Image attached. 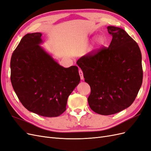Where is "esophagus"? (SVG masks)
I'll return each mask as SVG.
<instances>
[{
	"mask_svg": "<svg viewBox=\"0 0 151 151\" xmlns=\"http://www.w3.org/2000/svg\"><path fill=\"white\" fill-rule=\"evenodd\" d=\"M79 76L81 77V80H83L84 79V76H83V71H82L81 70H79Z\"/></svg>",
	"mask_w": 151,
	"mask_h": 151,
	"instance_id": "obj_1",
	"label": "esophagus"
}]
</instances>
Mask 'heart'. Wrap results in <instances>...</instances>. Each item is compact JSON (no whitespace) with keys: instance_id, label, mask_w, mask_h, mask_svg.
I'll use <instances>...</instances> for the list:
<instances>
[{"instance_id":"1","label":"heart","mask_w":151,"mask_h":151,"mask_svg":"<svg viewBox=\"0 0 151 151\" xmlns=\"http://www.w3.org/2000/svg\"><path fill=\"white\" fill-rule=\"evenodd\" d=\"M105 43V38L103 36H99L97 38L96 40V43L98 46H101V45H104Z\"/></svg>"}]
</instances>
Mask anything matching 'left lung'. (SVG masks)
<instances>
[{"instance_id":"8db88e82","label":"left lung","mask_w":151,"mask_h":151,"mask_svg":"<svg viewBox=\"0 0 151 151\" xmlns=\"http://www.w3.org/2000/svg\"><path fill=\"white\" fill-rule=\"evenodd\" d=\"M112 40L80 58L77 64L91 87L88 101L93 111L103 115L120 112L133 103L143 79L138 44L120 28L108 26Z\"/></svg>"}]
</instances>
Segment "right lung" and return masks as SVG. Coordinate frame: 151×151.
<instances>
[{
    "label": "right lung",
    "instance_id": "add662e5",
    "mask_svg": "<svg viewBox=\"0 0 151 151\" xmlns=\"http://www.w3.org/2000/svg\"><path fill=\"white\" fill-rule=\"evenodd\" d=\"M41 33H28L14 51L11 81L22 104L45 117H56L66 110L68 96L80 83L78 67L64 68L40 46Z\"/></svg>",
    "mask_w": 151,
    "mask_h": 151
}]
</instances>
